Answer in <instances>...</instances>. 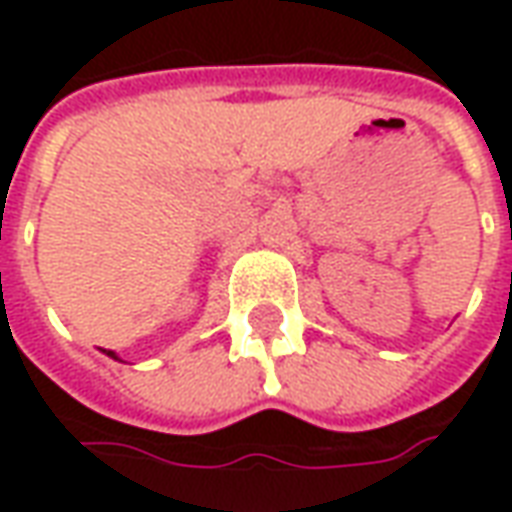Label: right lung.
<instances>
[{"label":"right lung","mask_w":512,"mask_h":512,"mask_svg":"<svg viewBox=\"0 0 512 512\" xmlns=\"http://www.w3.org/2000/svg\"><path fill=\"white\" fill-rule=\"evenodd\" d=\"M104 354H106V356H112V359H117V362H123V359H120V356H117L115 351H104Z\"/></svg>","instance_id":"add662e5"}]
</instances>
